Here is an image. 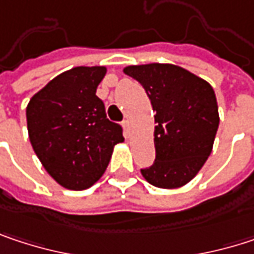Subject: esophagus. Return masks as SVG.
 <instances>
[{"instance_id": "obj_1", "label": "esophagus", "mask_w": 254, "mask_h": 254, "mask_svg": "<svg viewBox=\"0 0 254 254\" xmlns=\"http://www.w3.org/2000/svg\"><path fill=\"white\" fill-rule=\"evenodd\" d=\"M122 127H124V130H125V133H127V135H129V122H127V119H125V121L122 122Z\"/></svg>"}]
</instances>
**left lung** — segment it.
Here are the masks:
<instances>
[{
  "label": "left lung",
  "mask_w": 254,
  "mask_h": 254,
  "mask_svg": "<svg viewBox=\"0 0 254 254\" xmlns=\"http://www.w3.org/2000/svg\"><path fill=\"white\" fill-rule=\"evenodd\" d=\"M145 89L154 115L156 160L141 169L159 188H178L198 174L212 153L219 127L213 88L175 64H141L124 69Z\"/></svg>",
  "instance_id": "obj_1"
}]
</instances>
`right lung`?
Listing matches in <instances>:
<instances>
[{
	"label": "right lung",
	"instance_id": "1",
	"mask_svg": "<svg viewBox=\"0 0 254 254\" xmlns=\"http://www.w3.org/2000/svg\"><path fill=\"white\" fill-rule=\"evenodd\" d=\"M106 67H73L48 82L26 109L29 139L45 171L62 187L80 191L103 177L122 127L106 116L95 95Z\"/></svg>",
	"mask_w": 254,
	"mask_h": 254
}]
</instances>
